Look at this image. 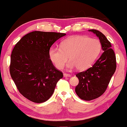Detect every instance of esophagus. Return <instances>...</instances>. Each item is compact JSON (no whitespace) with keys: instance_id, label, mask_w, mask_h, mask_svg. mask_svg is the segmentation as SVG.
Returning a JSON list of instances; mask_svg holds the SVG:
<instances>
[{"instance_id":"34e87169","label":"esophagus","mask_w":127,"mask_h":127,"mask_svg":"<svg viewBox=\"0 0 127 127\" xmlns=\"http://www.w3.org/2000/svg\"><path fill=\"white\" fill-rule=\"evenodd\" d=\"M64 77H70L71 75L70 74H67V73H64L63 74Z\"/></svg>"}]
</instances>
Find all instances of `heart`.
Here are the masks:
<instances>
[{"instance_id": "b5f03b06", "label": "heart", "mask_w": 127, "mask_h": 127, "mask_svg": "<svg viewBox=\"0 0 127 127\" xmlns=\"http://www.w3.org/2000/svg\"><path fill=\"white\" fill-rule=\"evenodd\" d=\"M101 50V43L97 39L84 36H75L63 40L60 48H51L49 57L58 69H62L68 62V67L87 69L97 59Z\"/></svg>"}]
</instances>
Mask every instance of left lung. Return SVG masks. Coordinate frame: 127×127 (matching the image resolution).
<instances>
[{
	"mask_svg": "<svg viewBox=\"0 0 127 127\" xmlns=\"http://www.w3.org/2000/svg\"><path fill=\"white\" fill-rule=\"evenodd\" d=\"M89 31L100 39L103 52L91 67L76 75L79 79L76 93L86 101L98 98L106 91L116 68V56L110 42L98 30L91 29Z\"/></svg>",
	"mask_w": 127,
	"mask_h": 127,
	"instance_id": "left-lung-1",
	"label": "left lung"
}]
</instances>
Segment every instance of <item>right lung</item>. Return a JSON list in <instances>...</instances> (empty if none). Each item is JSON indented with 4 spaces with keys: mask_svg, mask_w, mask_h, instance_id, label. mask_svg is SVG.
Masks as SVG:
<instances>
[{
    "mask_svg": "<svg viewBox=\"0 0 127 127\" xmlns=\"http://www.w3.org/2000/svg\"><path fill=\"white\" fill-rule=\"evenodd\" d=\"M65 33L34 31L17 42L11 55L9 71L20 93L36 103L51 97L57 83L63 77L49 57L51 46Z\"/></svg>",
    "mask_w": 127,
    "mask_h": 127,
    "instance_id": "add662e5",
    "label": "right lung"
}]
</instances>
